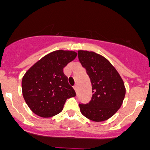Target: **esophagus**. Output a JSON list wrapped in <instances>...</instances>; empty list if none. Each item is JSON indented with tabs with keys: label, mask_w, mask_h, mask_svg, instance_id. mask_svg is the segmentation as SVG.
Here are the masks:
<instances>
[{
	"label": "esophagus",
	"mask_w": 150,
	"mask_h": 150,
	"mask_svg": "<svg viewBox=\"0 0 150 150\" xmlns=\"http://www.w3.org/2000/svg\"><path fill=\"white\" fill-rule=\"evenodd\" d=\"M74 90L77 92V90H78V86H77V85H75V86H74Z\"/></svg>",
	"instance_id": "obj_1"
}]
</instances>
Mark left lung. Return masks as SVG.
Returning <instances> with one entry per match:
<instances>
[{
    "instance_id": "left-lung-1",
    "label": "left lung",
    "mask_w": 150,
    "mask_h": 150,
    "mask_svg": "<svg viewBox=\"0 0 150 150\" xmlns=\"http://www.w3.org/2000/svg\"><path fill=\"white\" fill-rule=\"evenodd\" d=\"M78 60L90 77L91 100L79 104L81 114L95 122L105 121L115 114L125 95L123 81L111 63L93 52L78 51Z\"/></svg>"
}]
</instances>
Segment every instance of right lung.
I'll return each mask as SVG.
<instances>
[{"instance_id": "add662e5", "label": "right lung", "mask_w": 150, "mask_h": 150, "mask_svg": "<svg viewBox=\"0 0 150 150\" xmlns=\"http://www.w3.org/2000/svg\"><path fill=\"white\" fill-rule=\"evenodd\" d=\"M72 51L58 50L43 57L22 78V93L30 110L42 117L62 111L67 98L76 93L68 83L63 68L76 57Z\"/></svg>"}]
</instances>
